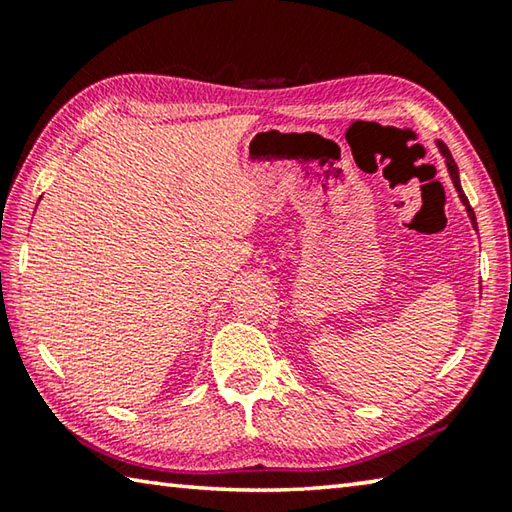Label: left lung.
Listing matches in <instances>:
<instances>
[{"instance_id":"obj_1","label":"left lung","mask_w":512,"mask_h":512,"mask_svg":"<svg viewBox=\"0 0 512 512\" xmlns=\"http://www.w3.org/2000/svg\"><path fill=\"white\" fill-rule=\"evenodd\" d=\"M438 149H440V153L445 155V160H447V169H449V176H452L456 192H458V196H461V201H463V205H465V210H467V214H470V219H472V225L476 228V216H474V210H472L470 201H467V196L463 194V189H461V178H458V167H456V162H454V158H452V153H449V149H447V146H445L443 142H438Z\"/></svg>"}]
</instances>
